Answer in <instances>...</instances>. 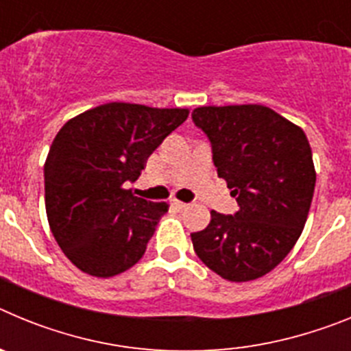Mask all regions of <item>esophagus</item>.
<instances>
[{"label":"esophagus","mask_w":351,"mask_h":351,"mask_svg":"<svg viewBox=\"0 0 351 351\" xmlns=\"http://www.w3.org/2000/svg\"><path fill=\"white\" fill-rule=\"evenodd\" d=\"M172 207H173V209H178V210H184L186 207H188V204L181 202V200H172Z\"/></svg>","instance_id":"1"}]
</instances>
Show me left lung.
Masks as SVG:
<instances>
[{
	"mask_svg": "<svg viewBox=\"0 0 351 351\" xmlns=\"http://www.w3.org/2000/svg\"><path fill=\"white\" fill-rule=\"evenodd\" d=\"M218 176L235 197V216L210 210L191 234L197 256L223 280H258L295 246L308 219L316 172L302 128L263 105L197 107Z\"/></svg>",
	"mask_w": 351,
	"mask_h": 351,
	"instance_id": "1",
	"label": "left lung"
}]
</instances>
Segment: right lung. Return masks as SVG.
Returning <instances> with one entry per match:
<instances>
[{"label":"right lung","mask_w":351,"mask_h":351,"mask_svg":"<svg viewBox=\"0 0 351 351\" xmlns=\"http://www.w3.org/2000/svg\"><path fill=\"white\" fill-rule=\"evenodd\" d=\"M188 108L110 101L71 117L43 165L45 210L66 258L95 278H112L145 253L167 202L126 190L147 158L181 126Z\"/></svg>","instance_id":"add662e5"}]
</instances>
